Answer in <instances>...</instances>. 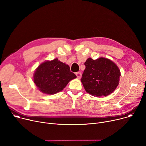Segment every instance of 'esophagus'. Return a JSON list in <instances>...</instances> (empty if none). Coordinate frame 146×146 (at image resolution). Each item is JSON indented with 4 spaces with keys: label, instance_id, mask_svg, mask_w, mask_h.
<instances>
[{
    "label": "esophagus",
    "instance_id": "esophagus-1",
    "mask_svg": "<svg viewBox=\"0 0 146 146\" xmlns=\"http://www.w3.org/2000/svg\"><path fill=\"white\" fill-rule=\"evenodd\" d=\"M76 75L78 78V79H81V78L82 76V74L80 72H78L76 73Z\"/></svg>",
    "mask_w": 146,
    "mask_h": 146
}]
</instances>
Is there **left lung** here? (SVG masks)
<instances>
[{
	"mask_svg": "<svg viewBox=\"0 0 146 146\" xmlns=\"http://www.w3.org/2000/svg\"><path fill=\"white\" fill-rule=\"evenodd\" d=\"M81 81L85 90L96 96H106L117 87L120 71L117 65L108 58L100 57L96 60L89 58Z\"/></svg>",
	"mask_w": 146,
	"mask_h": 146,
	"instance_id": "obj_1",
	"label": "left lung"
}]
</instances>
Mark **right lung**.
I'll use <instances>...</instances> for the list:
<instances>
[{"label":"right lung","mask_w":146,"mask_h":146,"mask_svg":"<svg viewBox=\"0 0 146 146\" xmlns=\"http://www.w3.org/2000/svg\"><path fill=\"white\" fill-rule=\"evenodd\" d=\"M76 78L68 65L55 58L38 65L33 75V81L42 93L54 95L62 91L70 81Z\"/></svg>","instance_id":"1"}]
</instances>
